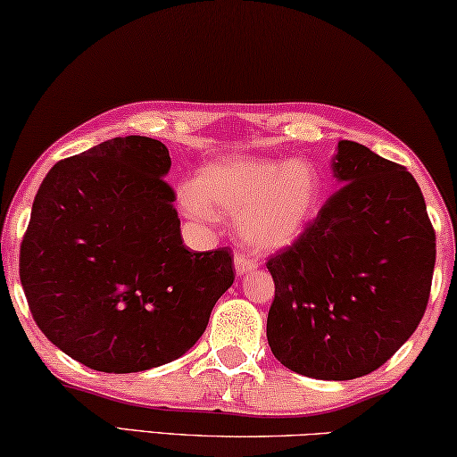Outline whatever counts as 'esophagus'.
<instances>
[{
	"instance_id": "obj_1",
	"label": "esophagus",
	"mask_w": 457,
	"mask_h": 457,
	"mask_svg": "<svg viewBox=\"0 0 457 457\" xmlns=\"http://www.w3.org/2000/svg\"><path fill=\"white\" fill-rule=\"evenodd\" d=\"M256 268H258V262L254 258H250V256L242 254V252H237V254H236V272L237 274L252 272V270H256Z\"/></svg>"
}]
</instances>
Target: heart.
I'll return each instance as SVG.
<instances>
[{
  "label": "heart",
  "instance_id": "1",
  "mask_svg": "<svg viewBox=\"0 0 457 457\" xmlns=\"http://www.w3.org/2000/svg\"><path fill=\"white\" fill-rule=\"evenodd\" d=\"M320 197V177L303 161L285 164L260 158H221L203 166L180 199L195 217L212 209L237 213V229L260 250H277L295 242L305 229Z\"/></svg>",
  "mask_w": 457,
  "mask_h": 457
}]
</instances>
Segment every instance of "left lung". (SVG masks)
<instances>
[{"mask_svg":"<svg viewBox=\"0 0 457 457\" xmlns=\"http://www.w3.org/2000/svg\"><path fill=\"white\" fill-rule=\"evenodd\" d=\"M342 187L301 236L268 258L274 301L266 337L280 364L352 380L395 356L421 323L436 268V229L404 166L342 140Z\"/></svg>","mask_w":457,"mask_h":457,"instance_id":"left-lung-1","label":"left lung"}]
</instances>
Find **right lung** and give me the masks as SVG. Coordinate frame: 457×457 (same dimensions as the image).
I'll use <instances>...</instances> for the list:
<instances>
[{
	"mask_svg": "<svg viewBox=\"0 0 457 457\" xmlns=\"http://www.w3.org/2000/svg\"><path fill=\"white\" fill-rule=\"evenodd\" d=\"M169 148L101 142L50 169L20 245V280L40 331L99 372L177 360L236 278L229 248L191 252L162 179Z\"/></svg>",
	"mask_w": 457,
	"mask_h": 457,
	"instance_id": "1",
	"label": "right lung"
}]
</instances>
